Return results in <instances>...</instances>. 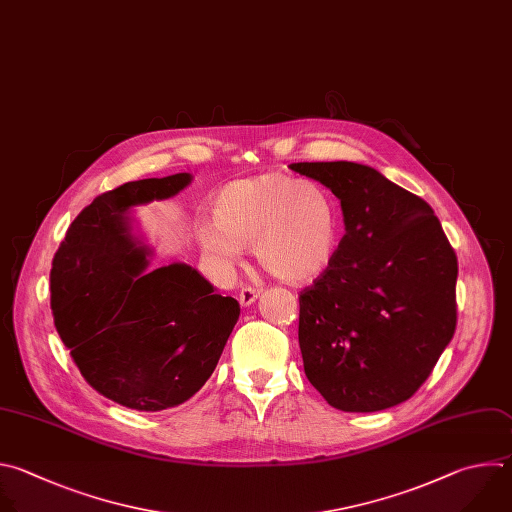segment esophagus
<instances>
[{
  "instance_id": "obj_1",
  "label": "esophagus",
  "mask_w": 512,
  "mask_h": 512,
  "mask_svg": "<svg viewBox=\"0 0 512 512\" xmlns=\"http://www.w3.org/2000/svg\"><path fill=\"white\" fill-rule=\"evenodd\" d=\"M260 288H254V286H244L242 290H240V294H238V300H240V304L242 306H250L258 296H260Z\"/></svg>"
}]
</instances>
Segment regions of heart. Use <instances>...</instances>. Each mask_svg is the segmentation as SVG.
I'll return each instance as SVG.
<instances>
[{
  "label": "heart",
  "mask_w": 512,
  "mask_h": 512,
  "mask_svg": "<svg viewBox=\"0 0 512 512\" xmlns=\"http://www.w3.org/2000/svg\"><path fill=\"white\" fill-rule=\"evenodd\" d=\"M210 224L197 240L220 268L232 270L242 246L280 280H309L329 268L339 248V214L331 195L313 181L264 173L224 185L210 203Z\"/></svg>",
  "instance_id": "b5f03b06"
}]
</instances>
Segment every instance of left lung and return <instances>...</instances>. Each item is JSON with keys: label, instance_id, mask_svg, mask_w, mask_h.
<instances>
[{"label": "left lung", "instance_id": "obj_1", "mask_svg": "<svg viewBox=\"0 0 512 512\" xmlns=\"http://www.w3.org/2000/svg\"><path fill=\"white\" fill-rule=\"evenodd\" d=\"M339 199L345 236L298 294L304 373L329 405L379 412L410 399L456 331L458 258L430 203L351 163H292Z\"/></svg>", "mask_w": 512, "mask_h": 512}]
</instances>
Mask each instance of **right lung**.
I'll list each match as a JSON object with an SVG mask.
<instances>
[{
    "mask_svg": "<svg viewBox=\"0 0 512 512\" xmlns=\"http://www.w3.org/2000/svg\"><path fill=\"white\" fill-rule=\"evenodd\" d=\"M189 173L123 183L70 224L50 270L54 327L86 383L137 412L191 399L214 373L240 317L232 296L187 264L147 270L131 206L179 193Z\"/></svg>",
    "mask_w": 512,
    "mask_h": 512,
    "instance_id": "right-lung-1",
    "label": "right lung"
}]
</instances>
